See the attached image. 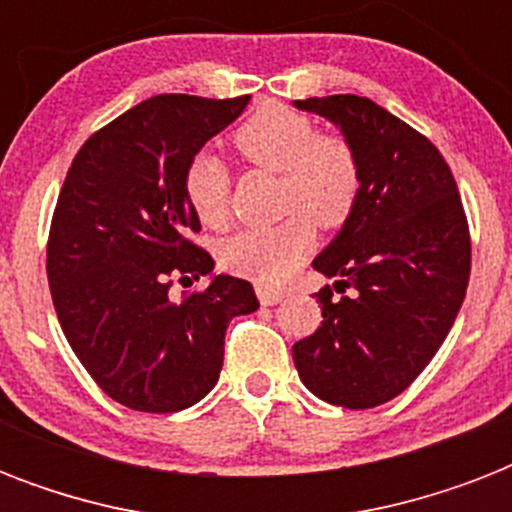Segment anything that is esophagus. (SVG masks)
Listing matches in <instances>:
<instances>
[{
  "label": "esophagus",
  "instance_id": "esophagus-1",
  "mask_svg": "<svg viewBox=\"0 0 512 512\" xmlns=\"http://www.w3.org/2000/svg\"><path fill=\"white\" fill-rule=\"evenodd\" d=\"M257 297H260V305H276L284 300V292L271 287H257Z\"/></svg>",
  "mask_w": 512,
  "mask_h": 512
}]
</instances>
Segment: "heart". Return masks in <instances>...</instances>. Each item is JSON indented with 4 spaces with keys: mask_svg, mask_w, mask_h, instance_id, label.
Returning <instances> with one entry per match:
<instances>
[{
    "mask_svg": "<svg viewBox=\"0 0 512 512\" xmlns=\"http://www.w3.org/2000/svg\"><path fill=\"white\" fill-rule=\"evenodd\" d=\"M233 146L249 164L281 175V209L303 212L271 228H247L225 241L220 260L257 284H281L313 249V223L340 228L361 196V167L353 148L319 135L308 116L281 103H263L233 132ZM188 207L201 223L220 228L228 217L231 175L217 156L201 151L183 177ZM305 214L309 216L304 217Z\"/></svg>",
    "mask_w": 512,
    "mask_h": 512,
    "instance_id": "b5f03b06",
    "label": "heart"
}]
</instances>
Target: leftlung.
Listing matches in <instances>:
<instances>
[{
    "mask_svg": "<svg viewBox=\"0 0 512 512\" xmlns=\"http://www.w3.org/2000/svg\"><path fill=\"white\" fill-rule=\"evenodd\" d=\"M292 106L335 124L361 167L353 215L313 260L341 300L321 289L324 321L292 358L313 396L372 409L404 393L449 335L470 279L468 220L438 148L374 100Z\"/></svg>",
    "mask_w": 512,
    "mask_h": 512,
    "instance_id": "8db88e82",
    "label": "left lung"
}]
</instances>
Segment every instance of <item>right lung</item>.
Segmentation results:
<instances>
[{
    "mask_svg": "<svg viewBox=\"0 0 512 512\" xmlns=\"http://www.w3.org/2000/svg\"><path fill=\"white\" fill-rule=\"evenodd\" d=\"M247 106L249 95H154L95 132L60 188L47 244L55 313L92 380L138 412L207 396L231 319L260 308L249 281L212 273L183 191L188 162ZM172 275L210 284L172 301Z\"/></svg>",
    "mask_w": 512,
    "mask_h": 512,
    "instance_id": "obj_1",
    "label": "right lung"
}]
</instances>
